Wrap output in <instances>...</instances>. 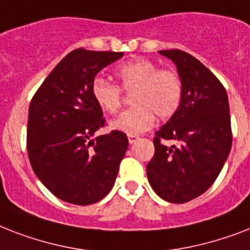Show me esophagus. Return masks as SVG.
Here are the masks:
<instances>
[{
	"instance_id": "esophagus-1",
	"label": "esophagus",
	"mask_w": 250,
	"mask_h": 250,
	"mask_svg": "<svg viewBox=\"0 0 250 250\" xmlns=\"http://www.w3.org/2000/svg\"><path fill=\"white\" fill-rule=\"evenodd\" d=\"M137 140H139V136H136V135H128L129 144H133V143H136Z\"/></svg>"
}]
</instances>
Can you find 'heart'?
I'll list each match as a JSON object with an SVG mask.
<instances>
[{"label":"heart","instance_id":"b5f03b06","mask_svg":"<svg viewBox=\"0 0 250 250\" xmlns=\"http://www.w3.org/2000/svg\"><path fill=\"white\" fill-rule=\"evenodd\" d=\"M121 86L96 78L90 92L98 107L107 114H117L123 101V89L131 96L133 107L111 122V127L127 135H139L152 128L156 115L168 119L180 107L184 84L174 68H160L152 61L140 58L117 68Z\"/></svg>","mask_w":250,"mask_h":250}]
</instances>
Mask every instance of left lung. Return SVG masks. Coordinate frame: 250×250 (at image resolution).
<instances>
[{
	"mask_svg": "<svg viewBox=\"0 0 250 250\" xmlns=\"http://www.w3.org/2000/svg\"><path fill=\"white\" fill-rule=\"evenodd\" d=\"M176 64L184 84L180 107L153 139L146 166L150 186L161 198L184 204L209 189L231 150L232 131L227 92L218 78L188 53L160 50ZM166 141L175 144L168 147Z\"/></svg>",
	"mask_w": 250,
	"mask_h": 250,
	"instance_id": "1",
	"label": "left lung"
}]
</instances>
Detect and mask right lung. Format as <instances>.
Masks as SVG:
<instances>
[{
	"instance_id": "add662e5",
	"label": "right lung",
	"mask_w": 250,
	"mask_h": 250,
	"mask_svg": "<svg viewBox=\"0 0 250 250\" xmlns=\"http://www.w3.org/2000/svg\"><path fill=\"white\" fill-rule=\"evenodd\" d=\"M123 56L72 50L53 68L29 104L31 166L56 197L74 205H90L109 193L128 148L127 135L117 129L90 139L106 123L92 97V82Z\"/></svg>"
}]
</instances>
